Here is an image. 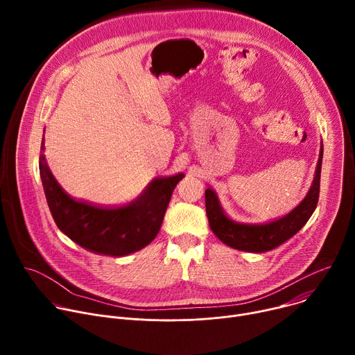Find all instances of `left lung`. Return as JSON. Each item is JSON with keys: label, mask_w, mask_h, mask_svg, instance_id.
<instances>
[{"label": "left lung", "mask_w": 355, "mask_h": 355, "mask_svg": "<svg viewBox=\"0 0 355 355\" xmlns=\"http://www.w3.org/2000/svg\"><path fill=\"white\" fill-rule=\"evenodd\" d=\"M322 157L323 150H320V157L318 162L316 175L312 188L305 196V199H303L286 216L270 223L247 225L237 223L229 219L219 205L216 193L211 188H208L205 191L207 216L215 236L229 247L251 252L270 251L282 244L284 241H286L288 239H291L305 226V223L309 220V218L312 216L318 207L320 192Z\"/></svg>", "instance_id": "1"}]
</instances>
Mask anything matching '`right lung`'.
I'll return each instance as SVG.
<instances>
[{
	"instance_id": "add662e5",
	"label": "right lung",
	"mask_w": 355,
	"mask_h": 355,
	"mask_svg": "<svg viewBox=\"0 0 355 355\" xmlns=\"http://www.w3.org/2000/svg\"><path fill=\"white\" fill-rule=\"evenodd\" d=\"M39 171L50 212L58 227L78 245L99 254L122 257L141 250L157 236L175 185L184 174L151 181L135 200L118 208L76 200L59 185L43 156Z\"/></svg>"
}]
</instances>
